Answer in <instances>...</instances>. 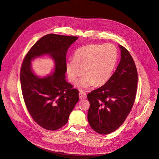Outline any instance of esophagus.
Masks as SVG:
<instances>
[{
    "label": "esophagus",
    "mask_w": 159,
    "mask_h": 159,
    "mask_svg": "<svg viewBox=\"0 0 159 159\" xmlns=\"http://www.w3.org/2000/svg\"><path fill=\"white\" fill-rule=\"evenodd\" d=\"M79 98L80 99H84L85 98H86V96H86V94L84 92L80 91L79 94Z\"/></svg>",
    "instance_id": "obj_1"
}]
</instances>
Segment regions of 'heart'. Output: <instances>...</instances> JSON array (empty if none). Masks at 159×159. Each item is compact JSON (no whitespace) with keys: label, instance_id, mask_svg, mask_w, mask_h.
Instances as JSON below:
<instances>
[{"label":"heart","instance_id":"heart-1","mask_svg":"<svg viewBox=\"0 0 159 159\" xmlns=\"http://www.w3.org/2000/svg\"><path fill=\"white\" fill-rule=\"evenodd\" d=\"M117 58V49L110 44H88L81 47L74 52L73 60H68L65 63L68 79L74 84L84 72L85 74L77 84L79 89H87L94 84L102 85L110 78Z\"/></svg>","mask_w":159,"mask_h":159}]
</instances>
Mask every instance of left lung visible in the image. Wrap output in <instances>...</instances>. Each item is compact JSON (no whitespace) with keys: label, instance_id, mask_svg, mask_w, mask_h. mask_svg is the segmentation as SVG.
<instances>
[{"label":"left lung","instance_id":"1","mask_svg":"<svg viewBox=\"0 0 159 159\" xmlns=\"http://www.w3.org/2000/svg\"><path fill=\"white\" fill-rule=\"evenodd\" d=\"M120 63L109 80L87 96L90 103L88 119L96 133L108 134L125 121L134 105L137 91V69L129 52L123 46Z\"/></svg>","mask_w":159,"mask_h":159}]
</instances>
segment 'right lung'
I'll use <instances>...</instances> for the list:
<instances>
[{
  "label": "right lung",
  "mask_w": 159,
  "mask_h": 159,
  "mask_svg": "<svg viewBox=\"0 0 159 159\" xmlns=\"http://www.w3.org/2000/svg\"><path fill=\"white\" fill-rule=\"evenodd\" d=\"M77 37L48 34L40 39L25 56L20 71L25 103L32 119L40 126L55 131L64 126L79 101V91L65 78L66 55ZM50 55L55 71L40 78L33 72L31 61L35 57Z\"/></svg>",
  "instance_id": "add662e5"
}]
</instances>
